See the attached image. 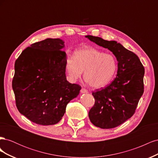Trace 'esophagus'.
I'll return each instance as SVG.
<instances>
[{
	"label": "esophagus",
	"instance_id": "esophagus-1",
	"mask_svg": "<svg viewBox=\"0 0 158 158\" xmlns=\"http://www.w3.org/2000/svg\"><path fill=\"white\" fill-rule=\"evenodd\" d=\"M80 92L82 94H87V93H88V91L85 88H82L80 90Z\"/></svg>",
	"mask_w": 158,
	"mask_h": 158
}]
</instances>
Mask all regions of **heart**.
<instances>
[{
    "label": "heart",
    "mask_w": 158,
    "mask_h": 158,
    "mask_svg": "<svg viewBox=\"0 0 158 158\" xmlns=\"http://www.w3.org/2000/svg\"><path fill=\"white\" fill-rule=\"evenodd\" d=\"M64 67L71 81L79 79L84 71L85 80L91 87L99 88L110 82L117 69L115 56L93 47L76 50L74 57L66 58Z\"/></svg>",
    "instance_id": "1"
}]
</instances>
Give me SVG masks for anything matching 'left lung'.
Instances as JSON below:
<instances>
[{"mask_svg":"<svg viewBox=\"0 0 158 158\" xmlns=\"http://www.w3.org/2000/svg\"><path fill=\"white\" fill-rule=\"evenodd\" d=\"M85 37L111 51L118 62L116 78L106 88L92 93L95 104L89 110V118L101 128L117 127L135 112L144 93V68L138 56L119 43L92 35Z\"/></svg>","mask_w":158,"mask_h":158,"instance_id":"left-lung-1","label":"left lung"}]
</instances>
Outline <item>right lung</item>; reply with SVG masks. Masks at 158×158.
<instances>
[{
	"instance_id": "obj_1",
	"label": "right lung",
	"mask_w": 158,
	"mask_h": 158,
	"mask_svg": "<svg viewBox=\"0 0 158 158\" xmlns=\"http://www.w3.org/2000/svg\"><path fill=\"white\" fill-rule=\"evenodd\" d=\"M64 42L47 39L23 50L15 62L12 89L19 112L38 125L59 123L81 87L66 80Z\"/></svg>"
}]
</instances>
